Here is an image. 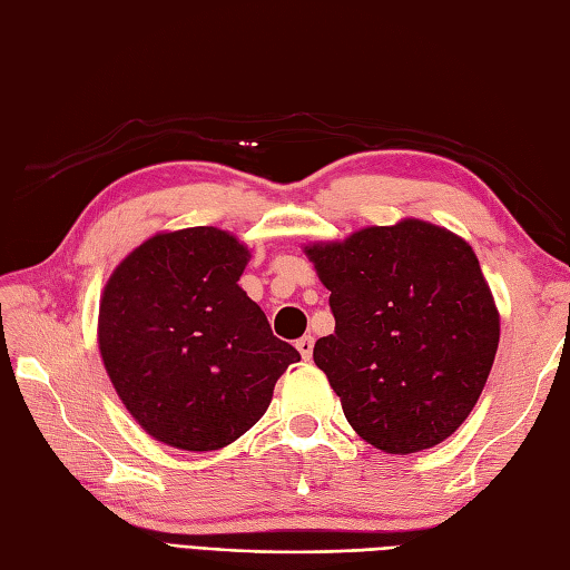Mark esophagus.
Listing matches in <instances>:
<instances>
[{"mask_svg":"<svg viewBox=\"0 0 570 570\" xmlns=\"http://www.w3.org/2000/svg\"><path fill=\"white\" fill-rule=\"evenodd\" d=\"M295 346H297L299 356L307 362V358H312V350H315V340H312V336L307 334V336H302V340H297Z\"/></svg>","mask_w":570,"mask_h":570,"instance_id":"obj_1","label":"esophagus"}]
</instances>
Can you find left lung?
<instances>
[{"label":"left lung","mask_w":570,"mask_h":570,"mask_svg":"<svg viewBox=\"0 0 570 570\" xmlns=\"http://www.w3.org/2000/svg\"><path fill=\"white\" fill-rule=\"evenodd\" d=\"M305 253L334 315V334L312 356L346 421L391 455L443 443L478 403L499 344V312L470 243L403 218Z\"/></svg>","instance_id":"1"}]
</instances>
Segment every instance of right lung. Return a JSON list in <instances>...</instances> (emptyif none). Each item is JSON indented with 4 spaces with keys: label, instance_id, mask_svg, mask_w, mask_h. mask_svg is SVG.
<instances>
[{
    "label": "right lung",
    "instance_id": "right-lung-1",
    "mask_svg": "<svg viewBox=\"0 0 570 570\" xmlns=\"http://www.w3.org/2000/svg\"><path fill=\"white\" fill-rule=\"evenodd\" d=\"M250 253L228 230L157 234L112 271L98 344L125 409L171 448H226L268 411L299 362L238 285Z\"/></svg>",
    "mask_w": 570,
    "mask_h": 570
}]
</instances>
